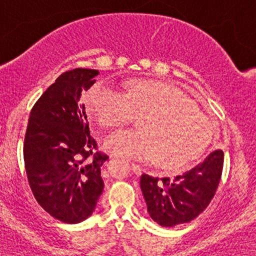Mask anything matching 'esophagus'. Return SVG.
<instances>
[{
  "instance_id": "1",
  "label": "esophagus",
  "mask_w": 256,
  "mask_h": 256,
  "mask_svg": "<svg viewBox=\"0 0 256 256\" xmlns=\"http://www.w3.org/2000/svg\"><path fill=\"white\" fill-rule=\"evenodd\" d=\"M131 168H132V171L136 173V174H140V172H142V167L134 162H131Z\"/></svg>"
}]
</instances>
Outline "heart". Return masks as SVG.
Here are the masks:
<instances>
[{
  "label": "heart",
  "mask_w": 256,
  "mask_h": 256,
  "mask_svg": "<svg viewBox=\"0 0 256 256\" xmlns=\"http://www.w3.org/2000/svg\"><path fill=\"white\" fill-rule=\"evenodd\" d=\"M88 110L107 128L140 116V130H118L104 148L132 158H152L161 167H182L198 158L213 137L210 119L178 88L160 82L128 84L125 94L98 82L85 96Z\"/></svg>",
  "instance_id": "heart-1"
}]
</instances>
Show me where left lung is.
<instances>
[{
    "instance_id": "obj_1",
    "label": "left lung",
    "mask_w": 256,
    "mask_h": 256,
    "mask_svg": "<svg viewBox=\"0 0 256 256\" xmlns=\"http://www.w3.org/2000/svg\"><path fill=\"white\" fill-rule=\"evenodd\" d=\"M222 165L224 152L216 149L202 162L173 178L152 177L143 173L140 190L152 219L166 228L195 219L214 198Z\"/></svg>"
}]
</instances>
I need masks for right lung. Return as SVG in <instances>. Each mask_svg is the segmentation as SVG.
Returning a JSON list of instances; mask_svg holds the SVG:
<instances>
[{
	"instance_id": "1",
	"label": "right lung",
	"mask_w": 256,
	"mask_h": 256,
	"mask_svg": "<svg viewBox=\"0 0 256 256\" xmlns=\"http://www.w3.org/2000/svg\"><path fill=\"white\" fill-rule=\"evenodd\" d=\"M98 73H62L32 107L26 128L24 161L32 192L46 212L67 224L89 218L104 192L101 166L108 156L95 152L80 102Z\"/></svg>"
}]
</instances>
